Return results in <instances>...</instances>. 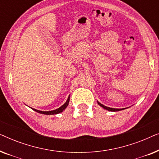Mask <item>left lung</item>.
<instances>
[{
    "label": "left lung",
    "instance_id": "left-lung-1",
    "mask_svg": "<svg viewBox=\"0 0 159 159\" xmlns=\"http://www.w3.org/2000/svg\"><path fill=\"white\" fill-rule=\"evenodd\" d=\"M98 103L99 105L101 106V107H103V108H105V109L108 110V111H121V110H123V109H125V108H109V107H107V106H103V104L100 103L99 102H98Z\"/></svg>",
    "mask_w": 159,
    "mask_h": 159
}]
</instances>
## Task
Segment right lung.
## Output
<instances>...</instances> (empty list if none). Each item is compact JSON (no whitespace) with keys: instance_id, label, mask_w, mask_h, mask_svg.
I'll return each instance as SVG.
<instances>
[{"instance_id":"obj_1","label":"right lung","mask_w":159,"mask_h":159,"mask_svg":"<svg viewBox=\"0 0 159 159\" xmlns=\"http://www.w3.org/2000/svg\"><path fill=\"white\" fill-rule=\"evenodd\" d=\"M69 96L68 98V99H67V101H66V103H65L63 106H61L60 108H57V109H56V110L50 111H38V110H36V109H33V110L35 111L36 112L40 113V114H47V115L57 114H59V113H61V112H62L63 111H64L65 108L67 107V106H68V104H69Z\"/></svg>"}]
</instances>
